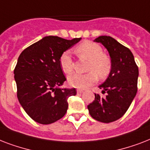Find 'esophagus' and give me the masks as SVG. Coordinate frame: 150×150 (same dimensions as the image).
Masks as SVG:
<instances>
[{"label": "esophagus", "instance_id": "1", "mask_svg": "<svg viewBox=\"0 0 150 150\" xmlns=\"http://www.w3.org/2000/svg\"><path fill=\"white\" fill-rule=\"evenodd\" d=\"M78 93H83V90L82 89H77Z\"/></svg>", "mask_w": 150, "mask_h": 150}]
</instances>
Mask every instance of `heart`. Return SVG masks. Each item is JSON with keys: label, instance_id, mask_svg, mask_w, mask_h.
<instances>
[{"label": "heart", "instance_id": "b5f03b06", "mask_svg": "<svg viewBox=\"0 0 150 150\" xmlns=\"http://www.w3.org/2000/svg\"><path fill=\"white\" fill-rule=\"evenodd\" d=\"M76 53L80 58L89 60L86 74H72L68 76V82L71 86L86 89L96 83L99 78L103 79L111 71V60L99 44L91 41H85L76 47ZM61 70L65 74H70L74 69V61L70 51L63 52L59 58Z\"/></svg>", "mask_w": 150, "mask_h": 150}]
</instances>
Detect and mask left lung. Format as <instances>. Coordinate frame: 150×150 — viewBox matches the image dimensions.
I'll return each instance as SVG.
<instances>
[{
	"mask_svg": "<svg viewBox=\"0 0 150 150\" xmlns=\"http://www.w3.org/2000/svg\"><path fill=\"white\" fill-rule=\"evenodd\" d=\"M94 42L102 43L107 50L112 69L106 81L99 86L107 96L101 97L95 94V100L88 105V110L95 120L110 123L121 118L135 98L139 68L131 50L114 38L101 36Z\"/></svg>",
	"mask_w": 150,
	"mask_h": 150,
	"instance_id": "1",
	"label": "left lung"
}]
</instances>
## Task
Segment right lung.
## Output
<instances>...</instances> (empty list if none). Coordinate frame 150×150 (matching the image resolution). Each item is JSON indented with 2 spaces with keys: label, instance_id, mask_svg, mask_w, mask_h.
Returning <instances> with one entry per match:
<instances>
[{
  "label": "right lung",
  "instance_id": "obj_1",
  "mask_svg": "<svg viewBox=\"0 0 150 150\" xmlns=\"http://www.w3.org/2000/svg\"><path fill=\"white\" fill-rule=\"evenodd\" d=\"M58 36L43 37L25 48L18 57L14 74L17 96L27 114L36 122L49 125L63 117L68 98L76 89H61L66 80L59 64L63 52L79 42Z\"/></svg>",
  "mask_w": 150,
  "mask_h": 150
}]
</instances>
